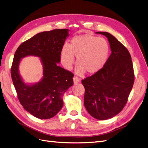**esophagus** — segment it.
Segmentation results:
<instances>
[{"mask_svg":"<svg viewBox=\"0 0 148 148\" xmlns=\"http://www.w3.org/2000/svg\"><path fill=\"white\" fill-rule=\"evenodd\" d=\"M80 81H79V79L77 78V77H73V83L74 84H77V83H79Z\"/></svg>","mask_w":148,"mask_h":148,"instance_id":"34e87169","label":"esophagus"}]
</instances>
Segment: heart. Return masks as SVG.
<instances>
[{"label":"heart","instance_id":"heart-1","mask_svg":"<svg viewBox=\"0 0 148 148\" xmlns=\"http://www.w3.org/2000/svg\"><path fill=\"white\" fill-rule=\"evenodd\" d=\"M110 48L104 38L85 34L77 36L71 40L69 46L64 45L60 52V60L67 70L71 69L77 57L75 73L83 75L97 73L108 60Z\"/></svg>","mask_w":148,"mask_h":148}]
</instances>
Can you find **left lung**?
Wrapping results in <instances>:
<instances>
[{"label":"left lung","mask_w":148,"mask_h":148,"mask_svg":"<svg viewBox=\"0 0 148 148\" xmlns=\"http://www.w3.org/2000/svg\"><path fill=\"white\" fill-rule=\"evenodd\" d=\"M111 54L104 66L97 73L82 80L85 88L84 104L92 117L104 120L120 113L127 104L134 83L130 54L123 44L107 32Z\"/></svg>","instance_id":"1"}]
</instances>
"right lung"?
I'll list each match as a JSON object with an SVG mask.
<instances>
[{"instance_id":"add662e5","label":"right lung","mask_w":148,"mask_h":148,"mask_svg":"<svg viewBox=\"0 0 148 148\" xmlns=\"http://www.w3.org/2000/svg\"><path fill=\"white\" fill-rule=\"evenodd\" d=\"M68 29L44 31L22 43L15 53L11 69L13 83L23 108L40 119H51L64 105L63 96L73 84V74L58 65ZM38 56L43 65V77L37 83H25L19 73L22 58Z\"/></svg>"}]
</instances>
